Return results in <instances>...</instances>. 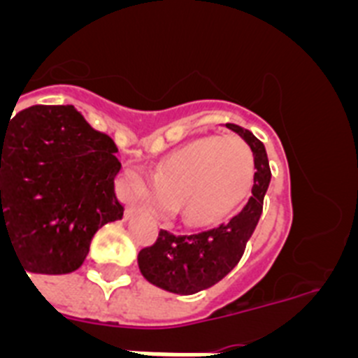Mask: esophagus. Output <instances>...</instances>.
I'll list each match as a JSON object with an SVG mask.
<instances>
[{
	"mask_svg": "<svg viewBox=\"0 0 358 358\" xmlns=\"http://www.w3.org/2000/svg\"><path fill=\"white\" fill-rule=\"evenodd\" d=\"M134 211H136V208L132 206V204L131 206H127V217H132V215H134Z\"/></svg>",
	"mask_w": 358,
	"mask_h": 358,
	"instance_id": "obj_1",
	"label": "esophagus"
}]
</instances>
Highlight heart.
I'll use <instances>...</instances> for the list:
<instances>
[{
	"label": "heart",
	"mask_w": 358,
	"mask_h": 358,
	"mask_svg": "<svg viewBox=\"0 0 358 358\" xmlns=\"http://www.w3.org/2000/svg\"><path fill=\"white\" fill-rule=\"evenodd\" d=\"M255 157L235 134L206 136L177 148L154 177L131 169L123 192L154 210L176 211L189 226H208L227 213L251 185Z\"/></svg>",
	"instance_id": "obj_1"
}]
</instances>
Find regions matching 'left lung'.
<instances>
[{
	"label": "left lung",
	"instance_id": "8db88e82",
	"mask_svg": "<svg viewBox=\"0 0 358 358\" xmlns=\"http://www.w3.org/2000/svg\"><path fill=\"white\" fill-rule=\"evenodd\" d=\"M226 127L249 145L255 157L251 195L233 217L213 229L179 236L161 229L156 243L141 249L138 265L145 280L172 294H197L226 278L242 258L264 210L271 182L267 150L248 129L235 123H226Z\"/></svg>",
	"mask_w": 358,
	"mask_h": 358
}]
</instances>
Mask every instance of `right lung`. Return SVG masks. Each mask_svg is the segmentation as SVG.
<instances>
[{
  "mask_svg": "<svg viewBox=\"0 0 358 358\" xmlns=\"http://www.w3.org/2000/svg\"><path fill=\"white\" fill-rule=\"evenodd\" d=\"M115 152L73 106H31L0 123V248L10 242L24 273L77 271L94 233L123 217Z\"/></svg>",
  "mask_w": 358,
  "mask_h": 358,
  "instance_id": "right-lung-1",
  "label": "right lung"
}]
</instances>
